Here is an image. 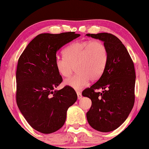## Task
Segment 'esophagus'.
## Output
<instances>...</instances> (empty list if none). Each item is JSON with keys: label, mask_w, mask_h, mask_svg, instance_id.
<instances>
[{"label": "esophagus", "mask_w": 149, "mask_h": 149, "mask_svg": "<svg viewBox=\"0 0 149 149\" xmlns=\"http://www.w3.org/2000/svg\"><path fill=\"white\" fill-rule=\"evenodd\" d=\"M77 97H78V99H81V97H82V95H81V93L79 91H77Z\"/></svg>", "instance_id": "obj_1"}]
</instances>
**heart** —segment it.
I'll use <instances>...</instances> for the list:
<instances>
[{"label":"heart","instance_id":"b5f03b06","mask_svg":"<svg viewBox=\"0 0 149 149\" xmlns=\"http://www.w3.org/2000/svg\"><path fill=\"white\" fill-rule=\"evenodd\" d=\"M64 56H57L55 66L58 72L68 77L76 69L77 74L64 83L75 89H81L89 80L95 81L104 72L109 60V52L104 43L99 40L74 42L64 49Z\"/></svg>","mask_w":149,"mask_h":149}]
</instances>
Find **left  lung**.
Returning a JSON list of instances; mask_svg holds the SVG:
<instances>
[{
    "label": "left lung",
    "instance_id": "8db88e82",
    "mask_svg": "<svg viewBox=\"0 0 149 149\" xmlns=\"http://www.w3.org/2000/svg\"><path fill=\"white\" fill-rule=\"evenodd\" d=\"M104 41L109 52L104 72L95 83L83 91L91 100L87 119L93 129L102 132L119 127L131 112L135 101L136 73L134 64L125 47L113 34H87ZM100 88L102 93L97 91Z\"/></svg>",
    "mask_w": 149,
    "mask_h": 149
}]
</instances>
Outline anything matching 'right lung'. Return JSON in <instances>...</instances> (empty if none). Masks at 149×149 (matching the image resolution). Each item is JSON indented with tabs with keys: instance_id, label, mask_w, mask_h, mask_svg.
Returning <instances> with one entry per match:
<instances>
[{
	"instance_id": "add662e5",
	"label": "right lung",
	"mask_w": 149,
	"mask_h": 149,
	"mask_svg": "<svg viewBox=\"0 0 149 149\" xmlns=\"http://www.w3.org/2000/svg\"><path fill=\"white\" fill-rule=\"evenodd\" d=\"M80 36L74 32L40 34L18 60L16 102L29 125L42 134L56 132L66 121L67 110L77 101L74 89L65 86L55 66L57 51Z\"/></svg>"
}]
</instances>
